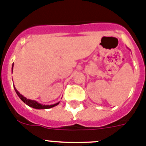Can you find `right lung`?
Returning a JSON list of instances; mask_svg holds the SVG:
<instances>
[{"mask_svg": "<svg viewBox=\"0 0 146 146\" xmlns=\"http://www.w3.org/2000/svg\"><path fill=\"white\" fill-rule=\"evenodd\" d=\"M13 67H14V63H13V65H12V71H13ZM14 89H15L16 93H17V95L19 96V98H20V99L22 100L23 101V102H24L26 105H27V106H30V107H31V108H35V109H48V108H51L54 107V106H57V105L60 103V102H57V103H55V104L50 105V106H49V105H42V104H40V103H38L37 101L27 99L25 97H24L23 95H22V94H21L20 93H19V92L17 90V89L15 88V86H14Z\"/></svg>", "mask_w": 146, "mask_h": 146, "instance_id": "right-lung-1", "label": "right lung"}]
</instances>
